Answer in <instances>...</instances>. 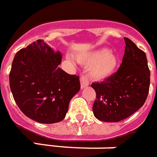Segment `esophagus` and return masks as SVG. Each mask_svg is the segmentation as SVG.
Returning <instances> with one entry per match:
<instances>
[{"label": "esophagus", "mask_w": 157, "mask_h": 157, "mask_svg": "<svg viewBox=\"0 0 157 157\" xmlns=\"http://www.w3.org/2000/svg\"><path fill=\"white\" fill-rule=\"evenodd\" d=\"M80 82H81V87L84 88L86 86L89 85V80L86 75H82V77L80 78Z\"/></svg>", "instance_id": "obj_1"}]
</instances>
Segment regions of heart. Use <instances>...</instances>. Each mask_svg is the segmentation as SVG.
<instances>
[{
    "label": "heart",
    "instance_id": "1",
    "mask_svg": "<svg viewBox=\"0 0 157 157\" xmlns=\"http://www.w3.org/2000/svg\"><path fill=\"white\" fill-rule=\"evenodd\" d=\"M78 61L89 66V75L96 80H103L113 75L118 65V58L113 52L105 48L80 55Z\"/></svg>",
    "mask_w": 157,
    "mask_h": 157
}]
</instances>
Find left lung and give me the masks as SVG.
Listing matches in <instances>:
<instances>
[{
    "instance_id": "8db88e82",
    "label": "left lung",
    "mask_w": 157,
    "mask_h": 157,
    "mask_svg": "<svg viewBox=\"0 0 157 157\" xmlns=\"http://www.w3.org/2000/svg\"><path fill=\"white\" fill-rule=\"evenodd\" d=\"M125 53L117 71L93 82L96 94L93 113L103 121L117 122L142 107L149 92L150 71L145 52L125 37Z\"/></svg>"
}]
</instances>
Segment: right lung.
Here are the masks:
<instances>
[{
    "label": "right lung",
    "mask_w": 157,
    "mask_h": 157,
    "mask_svg": "<svg viewBox=\"0 0 157 157\" xmlns=\"http://www.w3.org/2000/svg\"><path fill=\"white\" fill-rule=\"evenodd\" d=\"M61 54L38 40L15 54L10 72L13 99L27 117L40 123L62 121L80 90L79 77L58 67Z\"/></svg>",
    "instance_id": "1"
}]
</instances>
